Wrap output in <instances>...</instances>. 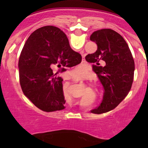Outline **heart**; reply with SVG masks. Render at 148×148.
<instances>
[{
	"mask_svg": "<svg viewBox=\"0 0 148 148\" xmlns=\"http://www.w3.org/2000/svg\"><path fill=\"white\" fill-rule=\"evenodd\" d=\"M76 73H77V75H81V74H82L83 73V71L82 70H81V71H76Z\"/></svg>",
	"mask_w": 148,
	"mask_h": 148,
	"instance_id": "1",
	"label": "heart"
}]
</instances>
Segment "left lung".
Here are the masks:
<instances>
[{"label": "left lung", "mask_w": 148, "mask_h": 148, "mask_svg": "<svg viewBox=\"0 0 148 148\" xmlns=\"http://www.w3.org/2000/svg\"><path fill=\"white\" fill-rule=\"evenodd\" d=\"M90 40L97 44V49L86 56V60L94 64L93 70L103 88L101 103L90 111L99 114L115 108L127 95L133 83L135 66L126 41L113 30H97L90 35Z\"/></svg>", "instance_id": "1"}]
</instances>
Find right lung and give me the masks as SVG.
Returning <instances> with one entry per match:
<instances>
[{"label": "right lung", "instance_id": "right-lung-1", "mask_svg": "<svg viewBox=\"0 0 148 148\" xmlns=\"http://www.w3.org/2000/svg\"><path fill=\"white\" fill-rule=\"evenodd\" d=\"M81 60L60 28L47 25L35 30L25 42L18 60L23 94L44 111L64 109L62 79L51 67L57 64L58 67H71L81 63Z\"/></svg>", "mask_w": 148, "mask_h": 148}]
</instances>
